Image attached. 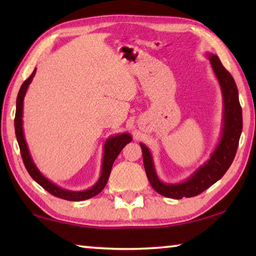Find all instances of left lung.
<instances>
[{"label":"left lung","mask_w":256,"mask_h":256,"mask_svg":"<svg viewBox=\"0 0 256 256\" xmlns=\"http://www.w3.org/2000/svg\"><path fill=\"white\" fill-rule=\"evenodd\" d=\"M206 58H209L212 71L219 82L224 102L222 136L210 158L185 180L180 183H164L156 172L152 154L148 146L140 144L146 177L154 190L166 198L176 200L192 198L209 188L228 170L238 148L242 128V116L237 86L230 73L224 68L218 56L206 53Z\"/></svg>","instance_id":"obj_1"}]
</instances>
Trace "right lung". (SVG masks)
Listing matches in <instances>:
<instances>
[{"label": "right lung", "mask_w": 256, "mask_h": 256, "mask_svg": "<svg viewBox=\"0 0 256 256\" xmlns=\"http://www.w3.org/2000/svg\"><path fill=\"white\" fill-rule=\"evenodd\" d=\"M34 74H36V68L32 73L27 80H26L21 88L19 90L18 97H16V118H14V128H16V136L18 140V144L20 146L21 157H22L24 164L29 175L32 177L34 180H36L42 188H44L47 192H50L52 196H58L60 198H64L68 201H84L86 198H94L100 193L105 188L108 180V177L110 175V170L114 164L115 159L118 158V154L122 151V149L126 146L128 142L132 141V136L130 133H122L116 134V136H110L106 140L105 144H104V154H102V172L100 176L97 180V183L92 185V188L84 190H66L63 188H60L58 185L54 184L48 178L42 174L38 170L36 164H34V160L32 158V154L29 152V148L27 142L24 138V126H22V115H24V99L27 92L29 84H32Z\"/></svg>", "instance_id": "add662e5"}]
</instances>
